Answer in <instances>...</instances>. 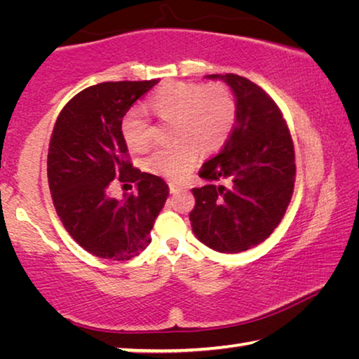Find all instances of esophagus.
<instances>
[{"instance_id":"1","label":"esophagus","mask_w":359,"mask_h":359,"mask_svg":"<svg viewBox=\"0 0 359 359\" xmlns=\"http://www.w3.org/2000/svg\"><path fill=\"white\" fill-rule=\"evenodd\" d=\"M185 185H180V184H175V182H169V190H171V193H177L180 190H185Z\"/></svg>"}]
</instances>
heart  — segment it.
<instances>
[{"label":"heart","mask_w":359,"mask_h":359,"mask_svg":"<svg viewBox=\"0 0 359 359\" xmlns=\"http://www.w3.org/2000/svg\"><path fill=\"white\" fill-rule=\"evenodd\" d=\"M150 107L161 121H174L172 135L177 142L161 145L145 158V168L155 174L179 179L188 172L203 151H215L226 142L236 121V100L223 83L169 82L150 98ZM131 150L147 147L154 126L144 109L133 107L120 125Z\"/></svg>","instance_id":"obj_1"}]
</instances>
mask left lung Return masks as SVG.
<instances>
[{
	"label": "left lung",
	"instance_id": "left-lung-1",
	"mask_svg": "<svg viewBox=\"0 0 359 359\" xmlns=\"http://www.w3.org/2000/svg\"><path fill=\"white\" fill-rule=\"evenodd\" d=\"M222 79L236 96V121L220 154L205 161L193 188L190 222L196 238L222 253L261 244L287 212L294 190V145L276 101L248 79Z\"/></svg>",
	"mask_w": 359,
	"mask_h": 359
}]
</instances>
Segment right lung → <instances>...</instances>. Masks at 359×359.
Masks as SVG:
<instances>
[{
  "mask_svg": "<svg viewBox=\"0 0 359 359\" xmlns=\"http://www.w3.org/2000/svg\"><path fill=\"white\" fill-rule=\"evenodd\" d=\"M102 82L68 101L53 126L47 155L52 201L65 229L95 257L126 261L150 244V231L169 196L166 182L133 168L120 125L130 107L156 85ZM136 183L115 200L110 182Z\"/></svg>",
  "mask_w": 359,
  "mask_h": 359,
  "instance_id": "1",
  "label": "right lung"
}]
</instances>
